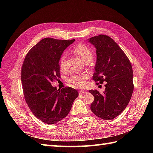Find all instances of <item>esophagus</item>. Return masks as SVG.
Masks as SVG:
<instances>
[{"instance_id": "obj_1", "label": "esophagus", "mask_w": 153, "mask_h": 153, "mask_svg": "<svg viewBox=\"0 0 153 153\" xmlns=\"http://www.w3.org/2000/svg\"><path fill=\"white\" fill-rule=\"evenodd\" d=\"M85 93V91H83V90H81V91H79V95H82V94Z\"/></svg>"}]
</instances>
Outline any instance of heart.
<instances>
[{"instance_id":"1","label":"heart","mask_w":153,"mask_h":153,"mask_svg":"<svg viewBox=\"0 0 153 153\" xmlns=\"http://www.w3.org/2000/svg\"><path fill=\"white\" fill-rule=\"evenodd\" d=\"M73 53L78 56L81 60H83L84 62H90L93 58V53L87 47L86 45L83 44H78L75 46L72 49ZM65 56L64 54H62L60 58L59 64L60 66L63 69L64 68L65 62ZM89 76L87 74H80V75H75L71 76L68 79V82L70 84L77 87H82L85 84L86 80L88 79Z\"/></svg>"}]
</instances>
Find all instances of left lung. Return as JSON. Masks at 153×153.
Returning a JSON list of instances; mask_svg holds the SVG:
<instances>
[{
  "label": "left lung",
  "mask_w": 153,
  "mask_h": 153,
  "mask_svg": "<svg viewBox=\"0 0 153 153\" xmlns=\"http://www.w3.org/2000/svg\"><path fill=\"white\" fill-rule=\"evenodd\" d=\"M96 48L97 62L93 79L105 85L102 93L90 90L94 97L91 110L103 120H112L128 106L134 91L133 70L130 61L112 38L99 35L90 38Z\"/></svg>",
  "instance_id": "8db88e82"
}]
</instances>
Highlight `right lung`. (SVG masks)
I'll use <instances>...</instances> for the list:
<instances>
[{
	"mask_svg": "<svg viewBox=\"0 0 153 153\" xmlns=\"http://www.w3.org/2000/svg\"><path fill=\"white\" fill-rule=\"evenodd\" d=\"M70 41L45 38L28 52L22 67L23 91L29 108L37 118L53 124L70 112L78 92L70 87L57 89L51 83L60 78L59 61Z\"/></svg>",
	"mask_w": 153,
	"mask_h": 153,
	"instance_id": "right-lung-1",
	"label": "right lung"
}]
</instances>
